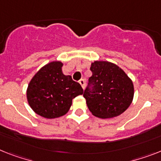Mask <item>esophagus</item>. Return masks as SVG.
<instances>
[{"label":"esophagus","mask_w":161,"mask_h":161,"mask_svg":"<svg viewBox=\"0 0 161 161\" xmlns=\"http://www.w3.org/2000/svg\"><path fill=\"white\" fill-rule=\"evenodd\" d=\"M79 83L81 84L82 87L84 89V87H85V80L84 79H83V78H82V79H80V80H79Z\"/></svg>","instance_id":"esophagus-1"}]
</instances>
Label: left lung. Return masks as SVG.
<instances>
[{"instance_id":"1","label":"left lung","mask_w":161,"mask_h":161,"mask_svg":"<svg viewBox=\"0 0 161 161\" xmlns=\"http://www.w3.org/2000/svg\"><path fill=\"white\" fill-rule=\"evenodd\" d=\"M92 75L83 97L93 115L113 118L124 113L133 99V82L118 65L108 61L92 63Z\"/></svg>"}]
</instances>
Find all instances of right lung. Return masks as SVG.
<instances>
[{"mask_svg": "<svg viewBox=\"0 0 161 161\" xmlns=\"http://www.w3.org/2000/svg\"><path fill=\"white\" fill-rule=\"evenodd\" d=\"M60 61H52L41 68L31 79L27 99L32 110L47 119L59 118L69 111L72 100L82 95L81 85L62 73Z\"/></svg>", "mask_w": 161, "mask_h": 161, "instance_id": "obj_1", "label": "right lung"}]
</instances>
